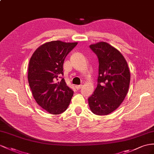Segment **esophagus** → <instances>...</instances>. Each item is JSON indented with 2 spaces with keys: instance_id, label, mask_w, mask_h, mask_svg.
Here are the masks:
<instances>
[{
  "instance_id": "esophagus-1",
  "label": "esophagus",
  "mask_w": 154,
  "mask_h": 154,
  "mask_svg": "<svg viewBox=\"0 0 154 154\" xmlns=\"http://www.w3.org/2000/svg\"><path fill=\"white\" fill-rule=\"evenodd\" d=\"M81 87H82V85H76V86H75V88H76L77 90L81 89Z\"/></svg>"
}]
</instances>
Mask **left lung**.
Masks as SVG:
<instances>
[{"label":"left lung","instance_id":"8db88e82","mask_svg":"<svg viewBox=\"0 0 154 154\" xmlns=\"http://www.w3.org/2000/svg\"><path fill=\"white\" fill-rule=\"evenodd\" d=\"M99 61L97 85L88 97L92 112L107 115L116 110L125 99L129 89L130 72L120 51L106 42L90 45Z\"/></svg>","mask_w":154,"mask_h":154}]
</instances>
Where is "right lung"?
<instances>
[{"instance_id": "add662e5", "label": "right lung", "mask_w": 154, "mask_h": 154, "mask_svg": "<svg viewBox=\"0 0 154 154\" xmlns=\"http://www.w3.org/2000/svg\"><path fill=\"white\" fill-rule=\"evenodd\" d=\"M77 42L53 41L35 51L29 64L28 80L33 97L42 108L53 115L64 112L73 95L63 75V64Z\"/></svg>"}]
</instances>
